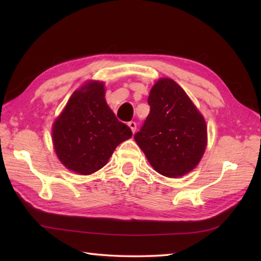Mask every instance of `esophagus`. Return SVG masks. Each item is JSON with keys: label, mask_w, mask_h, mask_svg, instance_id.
Returning a JSON list of instances; mask_svg holds the SVG:
<instances>
[{"label": "esophagus", "mask_w": 261, "mask_h": 261, "mask_svg": "<svg viewBox=\"0 0 261 261\" xmlns=\"http://www.w3.org/2000/svg\"><path fill=\"white\" fill-rule=\"evenodd\" d=\"M127 125L130 126L132 134H135L136 130H137V123H136V122H135V121H130L129 123H127Z\"/></svg>", "instance_id": "esophagus-1"}]
</instances>
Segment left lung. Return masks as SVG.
Segmentation results:
<instances>
[{"label":"left lung","instance_id":"left-lung-1","mask_svg":"<svg viewBox=\"0 0 261 261\" xmlns=\"http://www.w3.org/2000/svg\"><path fill=\"white\" fill-rule=\"evenodd\" d=\"M150 113L135 140L157 173L175 178L197 166L206 148L207 129L185 91L160 79L148 97Z\"/></svg>","mask_w":261,"mask_h":261}]
</instances>
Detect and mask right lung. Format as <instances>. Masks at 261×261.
<instances>
[{"mask_svg": "<svg viewBox=\"0 0 261 261\" xmlns=\"http://www.w3.org/2000/svg\"><path fill=\"white\" fill-rule=\"evenodd\" d=\"M102 82L91 81L70 96L54 122L53 141L60 162L71 171L90 175L108 164L115 148L132 137L105 101Z\"/></svg>", "mask_w": 261, "mask_h": 261, "instance_id": "add662e5", "label": "right lung"}]
</instances>
